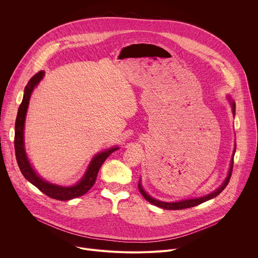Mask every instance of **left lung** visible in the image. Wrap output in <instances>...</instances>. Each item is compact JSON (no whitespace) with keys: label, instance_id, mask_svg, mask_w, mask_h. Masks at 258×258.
I'll return each mask as SVG.
<instances>
[{"label":"left lung","instance_id":"left-lung-1","mask_svg":"<svg viewBox=\"0 0 258 258\" xmlns=\"http://www.w3.org/2000/svg\"><path fill=\"white\" fill-rule=\"evenodd\" d=\"M232 108H233V114L235 115L236 104H235L234 101L232 102ZM235 151H236V148H235ZM235 151H234V154H235ZM233 164H234V158H232L231 166H230V170H229V174H228V176H227L226 180L224 181L223 185L220 186L217 190H215L214 192H212L211 194H208V195H206V196H204V197H201V198L189 199V200H182V201H178V202H162V201H158V200H156V199L150 197L148 194H147V193L143 190V188H142L140 182H139V185H138L139 191H140V193L143 195V197H144L147 201L152 203V204L155 205V206H158V207H160V208H163V209H167V210H178V209H185V208L194 207V206H196V205H199V204H201V203H203V202H205V201H208V200H210V199L216 197L217 195H219L220 193H222V192L226 189V187L228 186V183H229V181H230L231 175H232Z\"/></svg>","mask_w":258,"mask_h":258}]
</instances>
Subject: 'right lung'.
<instances>
[{
  "instance_id": "1",
  "label": "right lung",
  "mask_w": 258,
  "mask_h": 258,
  "mask_svg": "<svg viewBox=\"0 0 258 258\" xmlns=\"http://www.w3.org/2000/svg\"><path fill=\"white\" fill-rule=\"evenodd\" d=\"M43 77H44V71L38 72L30 79V81L27 83L24 89L23 99L18 108V113L15 121V137H14L15 155H16V160L20 168V171L29 182H31L33 186H35L41 192H43L50 198L60 200V201H65V200H70L86 194L94 186L97 178V174L103 162L108 158L110 154H112L118 148L115 147V148H111L97 154L91 161L84 177L77 183V185L72 187H60V186L53 185V183L45 181L38 174H36L31 168L25 154L24 142H23V128H24L25 115H26L31 92L33 91L34 87L41 82Z\"/></svg>"
}]
</instances>
